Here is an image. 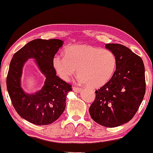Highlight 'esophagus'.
<instances>
[{
	"mask_svg": "<svg viewBox=\"0 0 153 153\" xmlns=\"http://www.w3.org/2000/svg\"><path fill=\"white\" fill-rule=\"evenodd\" d=\"M81 91H82V88H81L73 87V91L75 92V93H80V92H81Z\"/></svg>",
	"mask_w": 153,
	"mask_h": 153,
	"instance_id": "obj_1",
	"label": "esophagus"
}]
</instances>
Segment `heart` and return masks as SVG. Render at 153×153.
<instances>
[{
    "label": "heart",
    "instance_id": "b5f03b06",
    "mask_svg": "<svg viewBox=\"0 0 153 153\" xmlns=\"http://www.w3.org/2000/svg\"><path fill=\"white\" fill-rule=\"evenodd\" d=\"M117 59L110 50L86 45L68 47L65 56L56 54L52 58V67L60 79L69 81L76 72L77 79L91 88L106 84L116 70Z\"/></svg>",
    "mask_w": 153,
    "mask_h": 153
}]
</instances>
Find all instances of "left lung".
Wrapping results in <instances>:
<instances>
[{"label":"left lung","mask_w":153,"mask_h":153,"mask_svg":"<svg viewBox=\"0 0 153 153\" xmlns=\"http://www.w3.org/2000/svg\"><path fill=\"white\" fill-rule=\"evenodd\" d=\"M105 48L116 56V71L95 91L89 113L98 124L115 127L129 122L141 105L146 93L145 67L141 57L124 45L106 44Z\"/></svg>","instance_id":"left-lung-1"}]
</instances>
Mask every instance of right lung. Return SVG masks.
<instances>
[{
	"mask_svg": "<svg viewBox=\"0 0 153 153\" xmlns=\"http://www.w3.org/2000/svg\"><path fill=\"white\" fill-rule=\"evenodd\" d=\"M58 39H36L14 54L7 76V89L18 114L28 122L47 125L59 118L66 106L67 95L72 86L58 76L52 67V58L63 45ZM33 59L45 76L44 85L33 94L25 92L21 86L22 68Z\"/></svg>",
	"mask_w": 153,
	"mask_h": 153,
	"instance_id": "1",
	"label": "right lung"
}]
</instances>
